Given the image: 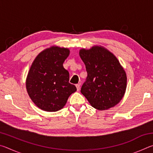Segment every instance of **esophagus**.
I'll return each mask as SVG.
<instances>
[{
  "label": "esophagus",
  "mask_w": 153,
  "mask_h": 153,
  "mask_svg": "<svg viewBox=\"0 0 153 153\" xmlns=\"http://www.w3.org/2000/svg\"><path fill=\"white\" fill-rule=\"evenodd\" d=\"M76 88H77V91H79V89H80V86H79V84H76Z\"/></svg>",
  "instance_id": "34e87169"
}]
</instances>
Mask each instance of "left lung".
<instances>
[{"instance_id":"8db88e82","label":"left lung","mask_w":153,"mask_h":153,"mask_svg":"<svg viewBox=\"0 0 153 153\" xmlns=\"http://www.w3.org/2000/svg\"><path fill=\"white\" fill-rule=\"evenodd\" d=\"M79 56L88 74L81 92L90 104L102 111L120 102L126 92L127 77L117 59L101 46L82 49Z\"/></svg>"}]
</instances>
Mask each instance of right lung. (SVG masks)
I'll return each instance as SVG.
<instances>
[{
    "label": "right lung",
    "instance_id": "1",
    "mask_svg": "<svg viewBox=\"0 0 153 153\" xmlns=\"http://www.w3.org/2000/svg\"><path fill=\"white\" fill-rule=\"evenodd\" d=\"M69 55V49L53 46L41 52L30 67L27 91L34 104L43 111L61 109L69 96L77 90L69 82V71L63 65Z\"/></svg>",
    "mask_w": 153,
    "mask_h": 153
}]
</instances>
